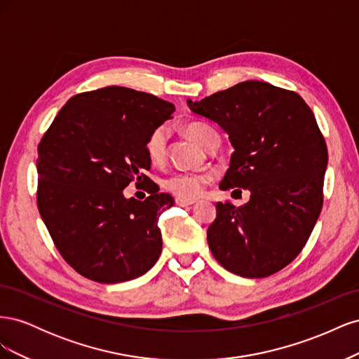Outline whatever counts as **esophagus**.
I'll use <instances>...</instances> for the list:
<instances>
[{
	"label": "esophagus",
	"mask_w": 359,
	"mask_h": 359,
	"mask_svg": "<svg viewBox=\"0 0 359 359\" xmlns=\"http://www.w3.org/2000/svg\"><path fill=\"white\" fill-rule=\"evenodd\" d=\"M177 205L180 206H191L194 203V201H189V199H181V198H177Z\"/></svg>",
	"instance_id": "1"
}]
</instances>
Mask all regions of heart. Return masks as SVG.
<instances>
[{"label":"heart","instance_id":"b5f03b06","mask_svg":"<svg viewBox=\"0 0 359 359\" xmlns=\"http://www.w3.org/2000/svg\"><path fill=\"white\" fill-rule=\"evenodd\" d=\"M187 133L191 139L206 148L211 136L215 135L214 130L201 123H193L187 126ZM147 154L153 163H161L166 158L168 153V128L158 127L147 139ZM211 181L210 173H198V172H178L168 177L165 181V187L181 199H196L205 190V186Z\"/></svg>","mask_w":359,"mask_h":359}]
</instances>
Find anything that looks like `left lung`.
Listing matches in <instances>:
<instances>
[{"mask_svg": "<svg viewBox=\"0 0 359 359\" xmlns=\"http://www.w3.org/2000/svg\"><path fill=\"white\" fill-rule=\"evenodd\" d=\"M187 104L219 124L235 149L220 190L250 191L238 208L215 205L206 232L212 256L247 278L283 269L309 241L323 203L328 149L316 118L297 93L260 81Z\"/></svg>", "mask_w": 359, "mask_h": 359, "instance_id": "left-lung-1", "label": "left lung"}]
</instances>
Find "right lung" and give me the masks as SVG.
<instances>
[{"label":"right lung","instance_id":"1","mask_svg":"<svg viewBox=\"0 0 359 359\" xmlns=\"http://www.w3.org/2000/svg\"><path fill=\"white\" fill-rule=\"evenodd\" d=\"M175 106L124 86L72 97L39 144L37 205L64 260L86 278L121 283L144 276L161 253L158 215L173 198L144 175L147 139ZM150 196L127 200L132 180Z\"/></svg>","mask_w":359,"mask_h":359}]
</instances>
